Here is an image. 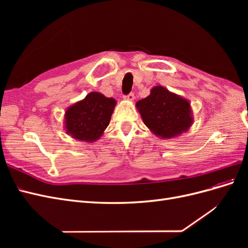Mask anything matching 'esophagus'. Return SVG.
<instances>
[{"mask_svg":"<svg viewBox=\"0 0 248 248\" xmlns=\"http://www.w3.org/2000/svg\"><path fill=\"white\" fill-rule=\"evenodd\" d=\"M134 98H136V97H134V94H133V93H130V94H128V95L124 96V99L128 100V101H133Z\"/></svg>","mask_w":248,"mask_h":248,"instance_id":"1","label":"esophagus"}]
</instances>
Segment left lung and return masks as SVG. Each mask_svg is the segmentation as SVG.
Wrapping results in <instances>:
<instances>
[{"mask_svg":"<svg viewBox=\"0 0 248 248\" xmlns=\"http://www.w3.org/2000/svg\"><path fill=\"white\" fill-rule=\"evenodd\" d=\"M136 107L150 131L163 140L181 136L193 124L189 100L162 86L152 88Z\"/></svg>","mask_w":248,"mask_h":248,"instance_id":"left-lung-1","label":"left lung"}]
</instances>
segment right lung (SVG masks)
<instances>
[{"instance_id":"obj_1","label":"right lung","mask_w":248,"mask_h":248,"mask_svg":"<svg viewBox=\"0 0 248 248\" xmlns=\"http://www.w3.org/2000/svg\"><path fill=\"white\" fill-rule=\"evenodd\" d=\"M117 101L99 92L89 93L84 99L65 110L64 128L71 138L94 142L109 124Z\"/></svg>"}]
</instances>
